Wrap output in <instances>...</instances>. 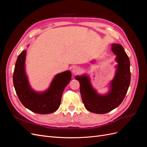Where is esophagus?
<instances>
[{
  "mask_svg": "<svg viewBox=\"0 0 147 147\" xmlns=\"http://www.w3.org/2000/svg\"><path fill=\"white\" fill-rule=\"evenodd\" d=\"M72 71L74 74H79L80 72L81 69L78 66H74L72 69Z\"/></svg>",
  "mask_w": 147,
  "mask_h": 147,
  "instance_id": "34e87169",
  "label": "esophagus"
}]
</instances>
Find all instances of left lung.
Instances as JSON below:
<instances>
[{
  "label": "left lung",
  "mask_w": 147,
  "mask_h": 147,
  "mask_svg": "<svg viewBox=\"0 0 147 147\" xmlns=\"http://www.w3.org/2000/svg\"><path fill=\"white\" fill-rule=\"evenodd\" d=\"M112 50L117 55L118 65L108 94L100 96L97 94L91 87L89 78L85 75L75 77L80 83V91L84 105L92 113L104 114L117 108L123 102L129 86L131 72L129 57L119 44H113Z\"/></svg>",
  "instance_id": "obj_1"
}]
</instances>
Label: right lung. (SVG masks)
Wrapping results in <instances>:
<instances>
[{
	"label": "right lung",
	"instance_id": "obj_1",
	"mask_svg": "<svg viewBox=\"0 0 147 147\" xmlns=\"http://www.w3.org/2000/svg\"><path fill=\"white\" fill-rule=\"evenodd\" d=\"M26 51L18 56L13 72V84L16 94L25 107L39 114H49L58 109L64 88L71 80L69 70L56 75L50 88L45 92H35L29 85L24 71Z\"/></svg>",
	"mask_w": 147,
	"mask_h": 147
}]
</instances>
